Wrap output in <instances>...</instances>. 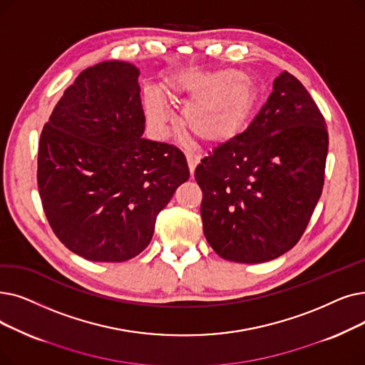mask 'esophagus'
Returning <instances> with one entry per match:
<instances>
[{
	"instance_id": "esophagus-1",
	"label": "esophagus",
	"mask_w": 365,
	"mask_h": 365,
	"mask_svg": "<svg viewBox=\"0 0 365 365\" xmlns=\"http://www.w3.org/2000/svg\"><path fill=\"white\" fill-rule=\"evenodd\" d=\"M186 161H187V167H189V171H191V174L194 176V171H195V167L198 165L200 163V156L192 153V152H186Z\"/></svg>"
}]
</instances>
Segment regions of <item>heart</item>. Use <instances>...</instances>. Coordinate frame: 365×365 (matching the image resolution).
I'll list each match as a JSON object with an SVG mask.
<instances>
[{"mask_svg":"<svg viewBox=\"0 0 365 365\" xmlns=\"http://www.w3.org/2000/svg\"><path fill=\"white\" fill-rule=\"evenodd\" d=\"M170 100L191 97L182 113L186 131L204 141H224L240 130L257 101V89L249 77L234 70L200 73L187 70L161 86ZM143 107L152 128L164 135L170 113L152 89L143 95Z\"/></svg>","mask_w":365,"mask_h":365,"instance_id":"obj_1","label":"heart"}]
</instances>
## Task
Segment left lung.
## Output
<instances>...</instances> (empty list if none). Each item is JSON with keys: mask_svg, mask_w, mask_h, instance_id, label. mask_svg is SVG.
<instances>
[{"mask_svg": "<svg viewBox=\"0 0 365 365\" xmlns=\"http://www.w3.org/2000/svg\"><path fill=\"white\" fill-rule=\"evenodd\" d=\"M328 153L327 123L288 71L247 128L204 156V235L220 258L258 264L279 258L303 235L318 204Z\"/></svg>", "mask_w": 365, "mask_h": 365, "instance_id": "1", "label": "left lung"}]
</instances>
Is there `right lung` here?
<instances>
[{"label": "right lung", "instance_id": "right-lung-1", "mask_svg": "<svg viewBox=\"0 0 365 365\" xmlns=\"http://www.w3.org/2000/svg\"><path fill=\"white\" fill-rule=\"evenodd\" d=\"M140 70L104 61L66 89L38 143L37 182L58 239L98 262L137 257L155 220L189 179L185 155L146 140Z\"/></svg>", "mask_w": 365, "mask_h": 365}]
</instances>
